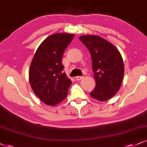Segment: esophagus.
I'll list each match as a JSON object with an SVG mask.
<instances>
[{
	"label": "esophagus",
	"instance_id": "34e87169",
	"mask_svg": "<svg viewBox=\"0 0 147 147\" xmlns=\"http://www.w3.org/2000/svg\"><path fill=\"white\" fill-rule=\"evenodd\" d=\"M82 79H83V77H81V76H77V77H75V79L77 81H79Z\"/></svg>",
	"mask_w": 147,
	"mask_h": 147
}]
</instances>
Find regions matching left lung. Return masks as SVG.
Here are the masks:
<instances>
[{
    "instance_id": "8db88e82",
    "label": "left lung",
    "mask_w": 147,
    "mask_h": 147,
    "mask_svg": "<svg viewBox=\"0 0 147 147\" xmlns=\"http://www.w3.org/2000/svg\"><path fill=\"white\" fill-rule=\"evenodd\" d=\"M79 40L90 53L96 87L90 96L100 101L112 98L119 90L124 76V63L112 44L96 35H82Z\"/></svg>"
}]
</instances>
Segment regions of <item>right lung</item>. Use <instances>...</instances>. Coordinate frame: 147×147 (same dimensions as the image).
I'll list each match as a JSON object with an SVG mask.
<instances>
[{
    "mask_svg": "<svg viewBox=\"0 0 147 147\" xmlns=\"http://www.w3.org/2000/svg\"><path fill=\"white\" fill-rule=\"evenodd\" d=\"M75 35L56 33L46 38L33 56L29 71L33 91L42 101L55 105L66 98L72 81L63 72L61 59Z\"/></svg>",
    "mask_w": 147,
    "mask_h": 147,
    "instance_id": "right-lung-1",
    "label": "right lung"
}]
</instances>
